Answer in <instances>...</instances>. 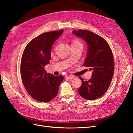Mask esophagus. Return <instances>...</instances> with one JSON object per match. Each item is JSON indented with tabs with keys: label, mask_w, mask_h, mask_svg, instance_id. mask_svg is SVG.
Instances as JSON below:
<instances>
[{
	"label": "esophagus",
	"mask_w": 133,
	"mask_h": 133,
	"mask_svg": "<svg viewBox=\"0 0 133 133\" xmlns=\"http://www.w3.org/2000/svg\"><path fill=\"white\" fill-rule=\"evenodd\" d=\"M67 78H68V79H69V80H72L74 78V76H72V75H69V76H67Z\"/></svg>",
	"instance_id": "esophagus-1"
}]
</instances>
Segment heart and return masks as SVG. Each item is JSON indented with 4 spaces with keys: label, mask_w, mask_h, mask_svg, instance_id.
<instances>
[{
    "label": "heart",
    "mask_w": 133,
    "mask_h": 133,
    "mask_svg": "<svg viewBox=\"0 0 133 133\" xmlns=\"http://www.w3.org/2000/svg\"><path fill=\"white\" fill-rule=\"evenodd\" d=\"M75 43H80V42L79 41H77V40H76V41H75V42H74Z\"/></svg>",
    "instance_id": "obj_1"
}]
</instances>
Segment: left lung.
I'll list each match as a JSON object with an SVG mask.
<instances>
[{"label": "left lung", "instance_id": "obj_1", "mask_svg": "<svg viewBox=\"0 0 133 133\" xmlns=\"http://www.w3.org/2000/svg\"><path fill=\"white\" fill-rule=\"evenodd\" d=\"M76 37L84 40L88 45L87 57L83 66L92 71V78L82 80L78 89L79 95L88 100L99 98L107 91L113 78L114 61L112 52L107 42L103 38L87 30H74Z\"/></svg>", "mask_w": 133, "mask_h": 133}]
</instances>
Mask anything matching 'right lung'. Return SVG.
Segmentation results:
<instances>
[{"label": "right lung", "mask_w": 133, "mask_h": 133, "mask_svg": "<svg viewBox=\"0 0 133 133\" xmlns=\"http://www.w3.org/2000/svg\"><path fill=\"white\" fill-rule=\"evenodd\" d=\"M64 30L41 34L32 39L24 51L20 64V74L23 85L32 98L47 102L57 96L62 75L47 73L45 66L51 60V49L55 41Z\"/></svg>", "instance_id": "add662e5"}]
</instances>
